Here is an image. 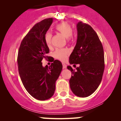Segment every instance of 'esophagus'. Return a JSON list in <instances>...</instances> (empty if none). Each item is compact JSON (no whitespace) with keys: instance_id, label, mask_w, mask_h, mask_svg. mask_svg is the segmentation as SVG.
I'll return each instance as SVG.
<instances>
[{"instance_id":"obj_1","label":"esophagus","mask_w":121,"mask_h":121,"mask_svg":"<svg viewBox=\"0 0 121 121\" xmlns=\"http://www.w3.org/2000/svg\"><path fill=\"white\" fill-rule=\"evenodd\" d=\"M62 68H63V69L66 68V65L65 63H62Z\"/></svg>"}]
</instances>
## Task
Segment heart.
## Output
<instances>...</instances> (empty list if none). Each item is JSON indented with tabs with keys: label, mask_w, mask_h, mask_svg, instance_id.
Returning a JSON list of instances; mask_svg holds the SVG:
<instances>
[{
	"label": "heart",
	"mask_w": 121,
	"mask_h": 121,
	"mask_svg": "<svg viewBox=\"0 0 121 121\" xmlns=\"http://www.w3.org/2000/svg\"><path fill=\"white\" fill-rule=\"evenodd\" d=\"M55 30L59 32L63 35L65 37H66L68 41H69L72 37V28L69 23L66 22L57 24L55 26ZM52 34L48 32L45 33L44 35V40L46 45L48 47L51 46V39H52ZM54 56L56 59L64 61L66 60L68 57V51L64 49H58L54 53Z\"/></svg>",
	"instance_id": "heart-1"
}]
</instances>
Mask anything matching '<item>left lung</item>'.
<instances>
[{"label": "left lung", "mask_w": 121, "mask_h": 121, "mask_svg": "<svg viewBox=\"0 0 121 121\" xmlns=\"http://www.w3.org/2000/svg\"><path fill=\"white\" fill-rule=\"evenodd\" d=\"M77 39L69 57L70 64H79L72 72L69 84L72 92L80 97L91 95L99 86L105 68L103 47L99 37L89 25L78 22L77 24Z\"/></svg>", "instance_id": "obj_1"}]
</instances>
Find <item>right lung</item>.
<instances>
[{
    "instance_id": "right-lung-1",
    "label": "right lung",
    "mask_w": 121,
    "mask_h": 121,
    "mask_svg": "<svg viewBox=\"0 0 121 121\" xmlns=\"http://www.w3.org/2000/svg\"><path fill=\"white\" fill-rule=\"evenodd\" d=\"M53 20L48 18L35 25L22 40L18 52V70L22 83L30 95L40 101L53 96L62 69L61 62L57 60L45 67L41 62L43 59L49 58L47 56L49 49L44 35Z\"/></svg>"
}]
</instances>
